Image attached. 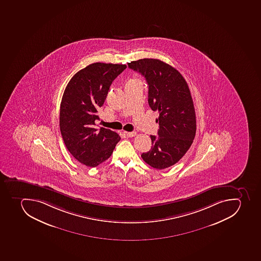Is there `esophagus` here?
<instances>
[{
    "label": "esophagus",
    "instance_id": "34e87169",
    "mask_svg": "<svg viewBox=\"0 0 261 261\" xmlns=\"http://www.w3.org/2000/svg\"><path fill=\"white\" fill-rule=\"evenodd\" d=\"M125 135H126V136H127V137H134V136H136V132H125Z\"/></svg>",
    "mask_w": 261,
    "mask_h": 261
}]
</instances>
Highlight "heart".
I'll return each instance as SVG.
<instances>
[{
  "label": "heart",
  "instance_id": "obj_1",
  "mask_svg": "<svg viewBox=\"0 0 261 261\" xmlns=\"http://www.w3.org/2000/svg\"><path fill=\"white\" fill-rule=\"evenodd\" d=\"M135 81H139V80L137 79H129V81H128V82H135Z\"/></svg>",
  "mask_w": 261,
  "mask_h": 261
}]
</instances>
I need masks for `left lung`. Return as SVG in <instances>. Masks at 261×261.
Returning <instances> with one entry per match:
<instances>
[{
    "instance_id": "left-lung-1",
    "label": "left lung",
    "mask_w": 261,
    "mask_h": 261,
    "mask_svg": "<svg viewBox=\"0 0 261 261\" xmlns=\"http://www.w3.org/2000/svg\"><path fill=\"white\" fill-rule=\"evenodd\" d=\"M128 67L145 77L149 107L160 114L158 136H150L151 149L141 157L154 169H166L182 159L195 137V109L189 86L177 69L160 59H139Z\"/></svg>"
}]
</instances>
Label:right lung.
I'll use <instances>...</instances> for the list:
<instances>
[{"label":"right lung","mask_w":261,"mask_h":261,"mask_svg":"<svg viewBox=\"0 0 261 261\" xmlns=\"http://www.w3.org/2000/svg\"><path fill=\"white\" fill-rule=\"evenodd\" d=\"M125 68V64L94 63L79 71L64 90L59 114L62 137L68 151L86 166L94 168L108 160L121 140L111 129L95 128V121L110 86Z\"/></svg>","instance_id":"1"}]
</instances>
